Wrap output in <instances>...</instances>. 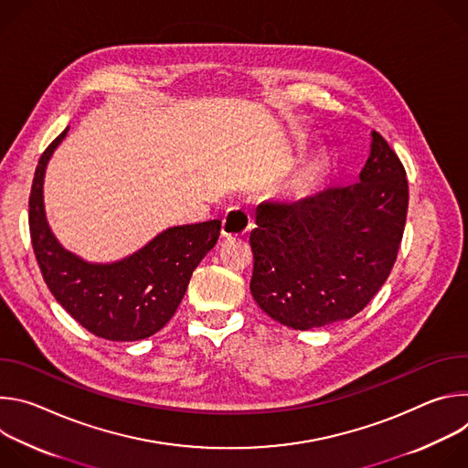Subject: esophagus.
<instances>
[{
	"mask_svg": "<svg viewBox=\"0 0 468 468\" xmlns=\"http://www.w3.org/2000/svg\"><path fill=\"white\" fill-rule=\"evenodd\" d=\"M251 228V215L244 207H231L222 218V237L235 239L242 237Z\"/></svg>",
	"mask_w": 468,
	"mask_h": 468,
	"instance_id": "1",
	"label": "esophagus"
}]
</instances>
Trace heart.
I'll use <instances>...</instances> for the list:
<instances>
[{
    "label": "heart",
    "instance_id": "obj_1",
    "mask_svg": "<svg viewBox=\"0 0 468 468\" xmlns=\"http://www.w3.org/2000/svg\"><path fill=\"white\" fill-rule=\"evenodd\" d=\"M313 176H314V170H307V172L302 176V179H300L298 185H300V186H305V185L313 179Z\"/></svg>",
    "mask_w": 468,
    "mask_h": 468
}]
</instances>
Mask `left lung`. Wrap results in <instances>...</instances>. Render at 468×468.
Masks as SVG:
<instances>
[{"instance_id": "8db88e82", "label": "left lung", "mask_w": 468, "mask_h": 468, "mask_svg": "<svg viewBox=\"0 0 468 468\" xmlns=\"http://www.w3.org/2000/svg\"><path fill=\"white\" fill-rule=\"evenodd\" d=\"M406 168L372 131L359 181L298 202H262L250 233L257 305L292 329L348 320L387 282L408 218Z\"/></svg>"}]
</instances>
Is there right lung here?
<instances>
[{
    "label": "right lung",
    "mask_w": 468,
    "mask_h": 468,
    "mask_svg": "<svg viewBox=\"0 0 468 468\" xmlns=\"http://www.w3.org/2000/svg\"><path fill=\"white\" fill-rule=\"evenodd\" d=\"M66 133L69 127L42 154L29 196V233L42 278L66 313L96 337L146 339L174 316L194 269L215 248L222 222L168 228L118 262L80 259L53 237L42 199L46 165Z\"/></svg>",
    "instance_id": "1"
}]
</instances>
